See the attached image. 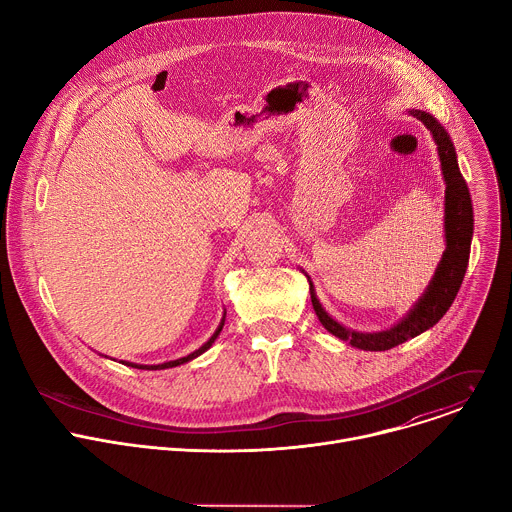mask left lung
<instances>
[{
	"label": "left lung",
	"mask_w": 512,
	"mask_h": 512,
	"mask_svg": "<svg viewBox=\"0 0 512 512\" xmlns=\"http://www.w3.org/2000/svg\"><path fill=\"white\" fill-rule=\"evenodd\" d=\"M407 113L417 117L429 129V133L437 145V156H440L442 176L446 182V206H444L446 251L442 255V261L437 263V269H435L429 285L421 294V298L391 328L381 330V332H356V330H350V328L342 326L340 322H336L322 308L310 275L302 269L310 281L312 306H314L316 316L322 322V326L336 338H340L360 350H389V348L403 344L405 340L415 338L421 332L433 328L444 318V314L450 310L452 302L456 300L464 273L468 269V259H470V245H472V233H474V210H472L470 190H468L466 180L462 178L460 168H458V154L454 148V141L450 139V135L442 127V123L437 121L433 115L419 111V109H409Z\"/></svg>",
	"instance_id": "obj_1"
}]
</instances>
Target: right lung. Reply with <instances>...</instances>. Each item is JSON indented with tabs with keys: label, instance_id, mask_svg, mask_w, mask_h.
Here are the masks:
<instances>
[{
	"label": "right lung",
	"instance_id": "1",
	"mask_svg": "<svg viewBox=\"0 0 512 512\" xmlns=\"http://www.w3.org/2000/svg\"><path fill=\"white\" fill-rule=\"evenodd\" d=\"M225 318H227V312L223 314V320H221V324H218V328L214 330V334L198 348V350H194V352H190L188 356H182V358H176V360H168V362H162V364H137V362H123V364H127V367H133V369H141V371H164V369H172V367H180V364H184V362H188V360H194L196 356H200L202 352H206L210 346H212V342L218 338V334H221V330H223V326H225Z\"/></svg>",
	"mask_w": 512,
	"mask_h": 512
}]
</instances>
